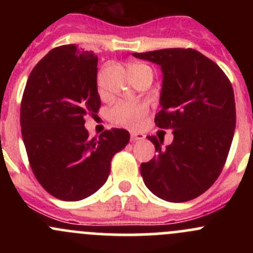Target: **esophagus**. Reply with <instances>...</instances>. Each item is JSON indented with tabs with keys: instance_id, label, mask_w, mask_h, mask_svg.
Returning <instances> with one entry per match:
<instances>
[{
	"instance_id": "1",
	"label": "esophagus",
	"mask_w": 253,
	"mask_h": 253,
	"mask_svg": "<svg viewBox=\"0 0 253 253\" xmlns=\"http://www.w3.org/2000/svg\"><path fill=\"white\" fill-rule=\"evenodd\" d=\"M144 138V134L139 133V132H131V141L132 142H137L141 141V139Z\"/></svg>"
}]
</instances>
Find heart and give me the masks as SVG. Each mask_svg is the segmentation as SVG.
Wrapping results in <instances>:
<instances>
[{
  "mask_svg": "<svg viewBox=\"0 0 253 253\" xmlns=\"http://www.w3.org/2000/svg\"><path fill=\"white\" fill-rule=\"evenodd\" d=\"M128 72L132 79L143 77V76H152L153 70L144 63H132L128 67ZM148 108L142 103H126L119 101L110 109V119L116 125L125 127H137L143 117L147 115Z\"/></svg>",
  "mask_w": 253,
  "mask_h": 253,
  "instance_id": "obj_1",
  "label": "heart"
}]
</instances>
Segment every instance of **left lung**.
I'll list each match as a JSON object with an SVG mask.
<instances>
[{"label": "left lung", "instance_id": "obj_1", "mask_svg": "<svg viewBox=\"0 0 253 253\" xmlns=\"http://www.w3.org/2000/svg\"><path fill=\"white\" fill-rule=\"evenodd\" d=\"M132 55L160 66V111L154 121L174 134L165 148L160 138L147 137L158 155L141 164L143 181L162 200L187 202L206 192L225 164L236 125L233 86L215 62L193 48Z\"/></svg>", "mask_w": 253, "mask_h": 253}]
</instances>
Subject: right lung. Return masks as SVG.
Returning a JSON list of instances; mask_svg holds the SVG:
<instances>
[{"label":"right lung","instance_id":"1","mask_svg":"<svg viewBox=\"0 0 253 253\" xmlns=\"http://www.w3.org/2000/svg\"><path fill=\"white\" fill-rule=\"evenodd\" d=\"M98 57L76 45L52 48L33 68L20 105L28 159L40 185L53 197L81 201L108 180L110 163L129 142L126 129L89 138L86 114H96Z\"/></svg>","mask_w":253,"mask_h":253}]
</instances>
